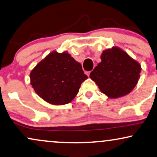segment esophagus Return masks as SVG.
Here are the masks:
<instances>
[{
	"instance_id": "esophagus-1",
	"label": "esophagus",
	"mask_w": 157,
	"mask_h": 157,
	"mask_svg": "<svg viewBox=\"0 0 157 157\" xmlns=\"http://www.w3.org/2000/svg\"><path fill=\"white\" fill-rule=\"evenodd\" d=\"M90 72H87V75H88V77H90Z\"/></svg>"
}]
</instances>
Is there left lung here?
Instances as JSON below:
<instances>
[{
    "label": "left lung",
    "mask_w": 157,
    "mask_h": 157,
    "mask_svg": "<svg viewBox=\"0 0 157 157\" xmlns=\"http://www.w3.org/2000/svg\"><path fill=\"white\" fill-rule=\"evenodd\" d=\"M101 59L90 74L101 92L109 98H118L131 92L139 80V63L117 46L103 51Z\"/></svg>",
    "instance_id": "8db88e82"
}]
</instances>
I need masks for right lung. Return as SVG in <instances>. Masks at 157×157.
Segmentation results:
<instances>
[{
    "label": "right lung",
    "mask_w": 157,
    "mask_h": 157,
    "mask_svg": "<svg viewBox=\"0 0 157 157\" xmlns=\"http://www.w3.org/2000/svg\"><path fill=\"white\" fill-rule=\"evenodd\" d=\"M30 84L35 93L48 104L59 106L70 103L81 83L88 78L80 63L67 52L53 51L32 69Z\"/></svg>",
    "instance_id": "1"
}]
</instances>
